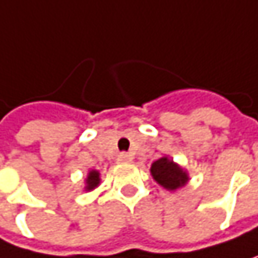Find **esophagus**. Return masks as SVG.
<instances>
[{"label":"esophagus","mask_w":258,"mask_h":258,"mask_svg":"<svg viewBox=\"0 0 258 258\" xmlns=\"http://www.w3.org/2000/svg\"><path fill=\"white\" fill-rule=\"evenodd\" d=\"M117 162H132V156L128 153H120L117 156Z\"/></svg>","instance_id":"1"}]
</instances>
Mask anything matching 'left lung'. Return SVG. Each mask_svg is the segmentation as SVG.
<instances>
[{
    "mask_svg": "<svg viewBox=\"0 0 258 258\" xmlns=\"http://www.w3.org/2000/svg\"><path fill=\"white\" fill-rule=\"evenodd\" d=\"M151 174L157 183L171 191L177 189L179 186H183L188 182L186 173L179 165H176L173 160H168L167 157H162L151 165Z\"/></svg>",
    "mask_w": 258,
    "mask_h": 258,
    "instance_id": "8db88e82",
    "label": "left lung"
}]
</instances>
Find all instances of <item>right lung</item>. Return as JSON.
<instances>
[{
    "mask_svg": "<svg viewBox=\"0 0 258 258\" xmlns=\"http://www.w3.org/2000/svg\"><path fill=\"white\" fill-rule=\"evenodd\" d=\"M99 183V173L98 171H90L88 173V177H87V189H93L96 188Z\"/></svg>",
    "mask_w": 258,
    "mask_h": 258,
    "instance_id": "obj_1",
    "label": "right lung"
}]
</instances>
